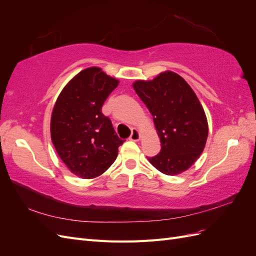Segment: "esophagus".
Masks as SVG:
<instances>
[{
  "mask_svg": "<svg viewBox=\"0 0 256 256\" xmlns=\"http://www.w3.org/2000/svg\"><path fill=\"white\" fill-rule=\"evenodd\" d=\"M130 140L131 141H134V142H136V141H138L141 138V134H140V131H138V129H132V131H131V134H130Z\"/></svg>",
  "mask_w": 256,
  "mask_h": 256,
  "instance_id": "esophagus-1",
  "label": "esophagus"
}]
</instances>
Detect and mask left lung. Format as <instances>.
<instances>
[{"label": "left lung", "instance_id": "left-lung-1", "mask_svg": "<svg viewBox=\"0 0 256 256\" xmlns=\"http://www.w3.org/2000/svg\"><path fill=\"white\" fill-rule=\"evenodd\" d=\"M132 86L154 118L161 150L148 161L166 175L180 174L203 152L208 136L205 111L196 92L180 74L164 72Z\"/></svg>", "mask_w": 256, "mask_h": 256}]
</instances>
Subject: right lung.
<instances>
[{
	"mask_svg": "<svg viewBox=\"0 0 256 256\" xmlns=\"http://www.w3.org/2000/svg\"><path fill=\"white\" fill-rule=\"evenodd\" d=\"M120 81L99 67L83 69L62 90L51 115V140L76 176L90 180L104 173L124 143L102 106Z\"/></svg>",
	"mask_w": 256,
	"mask_h": 256,
	"instance_id": "obj_1",
	"label": "right lung"
}]
</instances>
